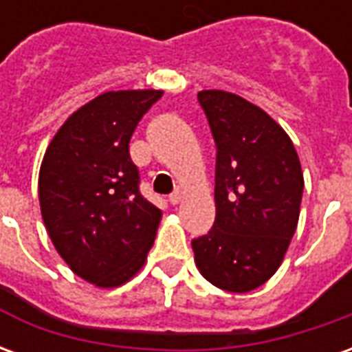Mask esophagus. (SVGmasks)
<instances>
[{
  "instance_id": "esophagus-1",
  "label": "esophagus",
  "mask_w": 352,
  "mask_h": 352,
  "mask_svg": "<svg viewBox=\"0 0 352 352\" xmlns=\"http://www.w3.org/2000/svg\"><path fill=\"white\" fill-rule=\"evenodd\" d=\"M181 201H183V192L181 190H175L169 196V204H171V206H177V204H181Z\"/></svg>"
}]
</instances>
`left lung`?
I'll return each instance as SVG.
<instances>
[{
    "label": "left lung",
    "instance_id": "1",
    "mask_svg": "<svg viewBox=\"0 0 352 352\" xmlns=\"http://www.w3.org/2000/svg\"><path fill=\"white\" fill-rule=\"evenodd\" d=\"M198 100L217 143V217L192 241L194 260L211 285L245 294L283 264L300 219L302 166L264 109L224 90H201Z\"/></svg>",
    "mask_w": 352,
    "mask_h": 352
}]
</instances>
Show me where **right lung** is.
I'll list each match as a JSON object with an SVG mask.
<instances>
[{
	"mask_svg": "<svg viewBox=\"0 0 352 352\" xmlns=\"http://www.w3.org/2000/svg\"><path fill=\"white\" fill-rule=\"evenodd\" d=\"M162 90L100 94L65 120L45 151L39 206L58 254L94 287L116 288L145 265L162 211L139 194L135 126Z\"/></svg>",
	"mask_w": 352,
	"mask_h": 352,
	"instance_id": "right-lung-1",
	"label": "right lung"
}]
</instances>
